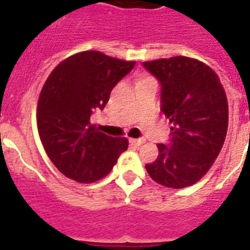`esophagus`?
<instances>
[{"instance_id": "esophagus-1", "label": "esophagus", "mask_w": 250, "mask_h": 250, "mask_svg": "<svg viewBox=\"0 0 250 250\" xmlns=\"http://www.w3.org/2000/svg\"><path fill=\"white\" fill-rule=\"evenodd\" d=\"M129 143H131L132 145L140 146L145 143V139H144V137H139V139H129Z\"/></svg>"}]
</instances>
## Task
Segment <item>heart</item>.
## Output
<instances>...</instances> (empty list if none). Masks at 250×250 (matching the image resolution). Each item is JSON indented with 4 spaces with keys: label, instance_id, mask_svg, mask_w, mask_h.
<instances>
[{
    "label": "heart",
    "instance_id": "b5f03b06",
    "mask_svg": "<svg viewBox=\"0 0 250 250\" xmlns=\"http://www.w3.org/2000/svg\"><path fill=\"white\" fill-rule=\"evenodd\" d=\"M147 79H151V78H150V77H143V78L140 79L139 82H141V81H147Z\"/></svg>",
    "mask_w": 250,
    "mask_h": 250
}]
</instances>
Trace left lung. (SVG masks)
I'll use <instances>...</instances> for the list:
<instances>
[{"label":"left lung","instance_id":"8db88e82","mask_svg":"<svg viewBox=\"0 0 250 250\" xmlns=\"http://www.w3.org/2000/svg\"><path fill=\"white\" fill-rule=\"evenodd\" d=\"M160 83V111L172 123L168 144L145 168L154 181L182 188L198 182L218 157L229 125L220 78L204 62L176 56L143 62Z\"/></svg>","mask_w":250,"mask_h":250}]
</instances>
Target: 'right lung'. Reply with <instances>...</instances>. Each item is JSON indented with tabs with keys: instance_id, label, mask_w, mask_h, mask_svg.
Here are the masks:
<instances>
[{
	"instance_id": "1",
	"label": "right lung",
	"mask_w": 250,
	"mask_h": 250,
	"mask_svg": "<svg viewBox=\"0 0 250 250\" xmlns=\"http://www.w3.org/2000/svg\"><path fill=\"white\" fill-rule=\"evenodd\" d=\"M135 64L99 51L79 52L60 62L44 83L38 133L48 158L68 178L81 184L100 180L128 147L127 139L97 131L90 118L104 109L111 90Z\"/></svg>"
}]
</instances>
